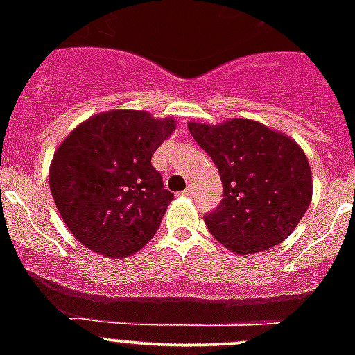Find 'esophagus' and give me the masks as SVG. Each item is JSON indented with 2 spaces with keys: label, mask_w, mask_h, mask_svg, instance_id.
<instances>
[{
  "label": "esophagus",
  "mask_w": 355,
  "mask_h": 355,
  "mask_svg": "<svg viewBox=\"0 0 355 355\" xmlns=\"http://www.w3.org/2000/svg\"><path fill=\"white\" fill-rule=\"evenodd\" d=\"M181 193H183L184 197H192V196H193V188H192V187H188L187 190H183V192H181Z\"/></svg>",
  "instance_id": "1"
}]
</instances>
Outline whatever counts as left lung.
Instances as JSON below:
<instances>
[{"label":"left lung","instance_id":"obj_1","mask_svg":"<svg viewBox=\"0 0 355 355\" xmlns=\"http://www.w3.org/2000/svg\"><path fill=\"white\" fill-rule=\"evenodd\" d=\"M211 156L224 199L206 215L209 233L231 252H263L286 240L311 205V167L302 147L281 131L250 119L222 124L188 122Z\"/></svg>","mask_w":355,"mask_h":355}]
</instances>
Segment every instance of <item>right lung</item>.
<instances>
[{"mask_svg":"<svg viewBox=\"0 0 355 355\" xmlns=\"http://www.w3.org/2000/svg\"><path fill=\"white\" fill-rule=\"evenodd\" d=\"M174 130L172 117L110 110L65 137L49 165V188L81 245L119 259L155 236L174 196L150 158Z\"/></svg>","mask_w":355,"mask_h":355,"instance_id":"add662e5","label":"right lung"}]
</instances>
